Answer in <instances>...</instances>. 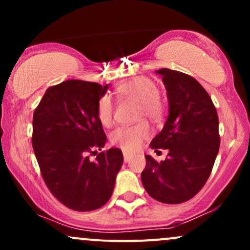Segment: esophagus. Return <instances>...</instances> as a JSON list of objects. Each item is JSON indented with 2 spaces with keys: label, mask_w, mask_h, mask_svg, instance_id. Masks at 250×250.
<instances>
[{
  "label": "esophagus",
  "mask_w": 250,
  "mask_h": 250,
  "mask_svg": "<svg viewBox=\"0 0 250 250\" xmlns=\"http://www.w3.org/2000/svg\"><path fill=\"white\" fill-rule=\"evenodd\" d=\"M123 159H125V162H129V161H130V159H131V154H129V153H127V151H125V153H123Z\"/></svg>",
  "instance_id": "34e87169"
}]
</instances>
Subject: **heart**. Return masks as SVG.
Wrapping results in <instances>:
<instances>
[{"label":"heart","mask_w":250,"mask_h":250,"mask_svg":"<svg viewBox=\"0 0 250 250\" xmlns=\"http://www.w3.org/2000/svg\"><path fill=\"white\" fill-rule=\"evenodd\" d=\"M117 95L123 99L133 100L139 103V115H145L153 121H160L165 114V104L159 96V89L148 77H136L119 85ZM114 104L111 97L103 95L97 103V116L103 125H109L113 121ZM151 130L147 122L135 125L120 127L110 135V141L125 151H135L141 147L143 140L150 136Z\"/></svg>","instance_id":"b5f03b06"}]
</instances>
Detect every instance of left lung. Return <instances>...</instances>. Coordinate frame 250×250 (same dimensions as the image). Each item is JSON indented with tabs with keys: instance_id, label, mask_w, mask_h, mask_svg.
Returning a JSON list of instances; mask_svg holds the SVG:
<instances>
[{
	"instance_id": "1",
	"label": "left lung",
	"mask_w": 250,
	"mask_h": 250,
	"mask_svg": "<svg viewBox=\"0 0 250 250\" xmlns=\"http://www.w3.org/2000/svg\"><path fill=\"white\" fill-rule=\"evenodd\" d=\"M167 90L168 117L150 148L168 149L165 161L146 155L142 185L155 200L177 205L194 197L211 173L220 148L219 116L194 77L168 68L156 70Z\"/></svg>"
}]
</instances>
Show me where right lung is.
Returning a JSON list of instances; mask_svg holds the SVG:
<instances>
[{
  "label": "right lung",
  "mask_w": 250,
  "mask_h": 250,
  "mask_svg": "<svg viewBox=\"0 0 250 250\" xmlns=\"http://www.w3.org/2000/svg\"><path fill=\"white\" fill-rule=\"evenodd\" d=\"M109 84L68 80L47 89L34 111L33 148L45 185L60 202L90 211L108 202L123 163L122 151L104 147L97 103Z\"/></svg>",
  "instance_id": "1"
}]
</instances>
